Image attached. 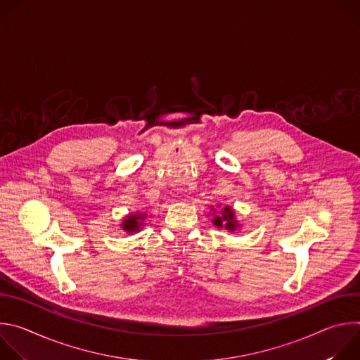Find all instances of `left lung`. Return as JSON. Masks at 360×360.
I'll return each instance as SVG.
<instances>
[{"mask_svg":"<svg viewBox=\"0 0 360 360\" xmlns=\"http://www.w3.org/2000/svg\"><path fill=\"white\" fill-rule=\"evenodd\" d=\"M214 224L217 226H222L225 225L226 229L229 231H233L236 228V222H235V218H233V211L231 208H225L222 211V217H217L214 219Z\"/></svg>","mask_w":360,"mask_h":360,"instance_id":"obj_1","label":"left lung"}]
</instances>
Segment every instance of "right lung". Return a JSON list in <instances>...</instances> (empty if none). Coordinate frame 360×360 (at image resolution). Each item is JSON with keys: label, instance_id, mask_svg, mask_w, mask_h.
I'll return each instance as SVG.
<instances>
[{"label": "right lung", "instance_id": "1", "mask_svg": "<svg viewBox=\"0 0 360 360\" xmlns=\"http://www.w3.org/2000/svg\"><path fill=\"white\" fill-rule=\"evenodd\" d=\"M142 218V215H129V217H127V219L124 221V224H122V226H124V229L127 231V232H135V231H138V228H139V219Z\"/></svg>", "mask_w": 360, "mask_h": 360}]
</instances>
